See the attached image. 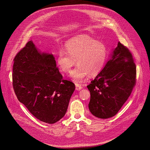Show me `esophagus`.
<instances>
[{
	"instance_id": "34e87169",
	"label": "esophagus",
	"mask_w": 150,
	"mask_h": 150,
	"mask_svg": "<svg viewBox=\"0 0 150 150\" xmlns=\"http://www.w3.org/2000/svg\"><path fill=\"white\" fill-rule=\"evenodd\" d=\"M75 86H76V91H80V90H81V89L83 88L82 86H81L80 84L76 83V84H75Z\"/></svg>"
}]
</instances>
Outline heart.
Returning a JSON list of instances; mask_svg holds the SVG:
<instances>
[{"instance_id":"b5f03b06","label":"heart","mask_w":150,"mask_h":150,"mask_svg":"<svg viewBox=\"0 0 150 150\" xmlns=\"http://www.w3.org/2000/svg\"><path fill=\"white\" fill-rule=\"evenodd\" d=\"M66 51L60 50L57 57V63L63 72H70L75 65L78 66L71 74L76 83H81L89 75L96 76L103 69L108 57L107 46L101 41L89 35H83L69 41Z\"/></svg>"}]
</instances>
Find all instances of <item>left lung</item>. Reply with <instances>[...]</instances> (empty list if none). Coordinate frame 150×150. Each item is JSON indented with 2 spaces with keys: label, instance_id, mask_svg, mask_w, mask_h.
Masks as SVG:
<instances>
[{
  "label": "left lung",
  "instance_id": "1",
  "mask_svg": "<svg viewBox=\"0 0 150 150\" xmlns=\"http://www.w3.org/2000/svg\"><path fill=\"white\" fill-rule=\"evenodd\" d=\"M136 83L132 55L120 42L101 72L87 87L91 93L89 109L100 119L114 116L130 96Z\"/></svg>",
  "mask_w": 150,
  "mask_h": 150
}]
</instances>
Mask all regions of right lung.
Masks as SVG:
<instances>
[{
    "mask_svg": "<svg viewBox=\"0 0 150 150\" xmlns=\"http://www.w3.org/2000/svg\"><path fill=\"white\" fill-rule=\"evenodd\" d=\"M13 61V86L18 100L40 121H59L66 113L74 83L62 79L53 55L41 53L31 41Z\"/></svg>",
    "mask_w": 150,
    "mask_h": 150,
    "instance_id": "right-lung-1",
    "label": "right lung"
}]
</instances>
